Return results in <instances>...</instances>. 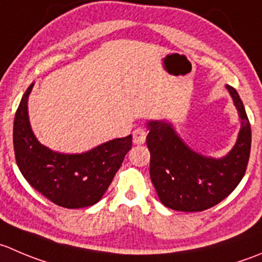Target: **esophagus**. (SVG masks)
Here are the masks:
<instances>
[{
    "label": "esophagus",
    "mask_w": 262,
    "mask_h": 262,
    "mask_svg": "<svg viewBox=\"0 0 262 262\" xmlns=\"http://www.w3.org/2000/svg\"><path fill=\"white\" fill-rule=\"evenodd\" d=\"M147 133L143 129L138 128L133 132V143L134 144H143L146 142Z\"/></svg>",
    "instance_id": "esophagus-1"
}]
</instances>
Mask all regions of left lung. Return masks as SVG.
Instances as JSON below:
<instances>
[{
	"label": "left lung",
	"instance_id": "obj_1",
	"mask_svg": "<svg viewBox=\"0 0 262 262\" xmlns=\"http://www.w3.org/2000/svg\"><path fill=\"white\" fill-rule=\"evenodd\" d=\"M237 108V141L222 157L206 156L188 146L170 120L147 121L149 177L159 200L175 211H204L235 189L246 172L251 152V125L237 91L225 85Z\"/></svg>",
	"mask_w": 262,
	"mask_h": 262
}]
</instances>
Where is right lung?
I'll use <instances>...</instances> for the list:
<instances>
[{
	"instance_id": "add662e5",
	"label": "right lung",
	"mask_w": 262,
	"mask_h": 262,
	"mask_svg": "<svg viewBox=\"0 0 262 262\" xmlns=\"http://www.w3.org/2000/svg\"><path fill=\"white\" fill-rule=\"evenodd\" d=\"M34 83L28 87L15 114V159L23 177L53 204L82 209L97 204L124 157L132 148V136L115 138L80 154H65L40 143L33 132L28 100Z\"/></svg>"
}]
</instances>
